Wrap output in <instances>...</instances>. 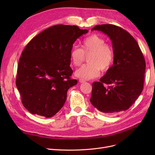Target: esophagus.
I'll list each match as a JSON object with an SVG mask.
<instances>
[{"mask_svg": "<svg viewBox=\"0 0 155 155\" xmlns=\"http://www.w3.org/2000/svg\"><path fill=\"white\" fill-rule=\"evenodd\" d=\"M79 81L81 83H84V82H85V80H84V79H80L79 80Z\"/></svg>", "mask_w": 155, "mask_h": 155, "instance_id": "obj_1", "label": "esophagus"}]
</instances>
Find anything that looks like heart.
I'll return each mask as SVG.
<instances>
[{
	"label": "heart",
	"instance_id": "1",
	"mask_svg": "<svg viewBox=\"0 0 155 155\" xmlns=\"http://www.w3.org/2000/svg\"><path fill=\"white\" fill-rule=\"evenodd\" d=\"M81 48H74L70 51V59L75 66H79L87 57V64L82 65L75 72L76 77L88 80L94 79L102 72L107 71L113 63V50L105 41L99 35L94 34L84 39Z\"/></svg>",
	"mask_w": 155,
	"mask_h": 155
}]
</instances>
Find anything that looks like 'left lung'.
I'll return each mask as SVG.
<instances>
[{
    "label": "left lung",
    "instance_id": "1",
    "mask_svg": "<svg viewBox=\"0 0 155 155\" xmlns=\"http://www.w3.org/2000/svg\"><path fill=\"white\" fill-rule=\"evenodd\" d=\"M92 30L100 31L112 41L113 64L92 83V105L106 114L129 109L143 88L145 61L138 43L128 31L114 25H101Z\"/></svg>",
    "mask_w": 155,
    "mask_h": 155
}]
</instances>
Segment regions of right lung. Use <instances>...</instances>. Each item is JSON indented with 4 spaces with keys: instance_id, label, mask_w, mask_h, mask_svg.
I'll return each instance as SVG.
<instances>
[{
    "instance_id": "add662e5",
    "label": "right lung",
    "mask_w": 155,
    "mask_h": 155,
    "mask_svg": "<svg viewBox=\"0 0 155 155\" xmlns=\"http://www.w3.org/2000/svg\"><path fill=\"white\" fill-rule=\"evenodd\" d=\"M88 31L76 26L57 25L41 31L26 46L18 61L16 86L30 113L50 118L63 107L68 90L78 83L70 78V51L77 39Z\"/></svg>"
}]
</instances>
